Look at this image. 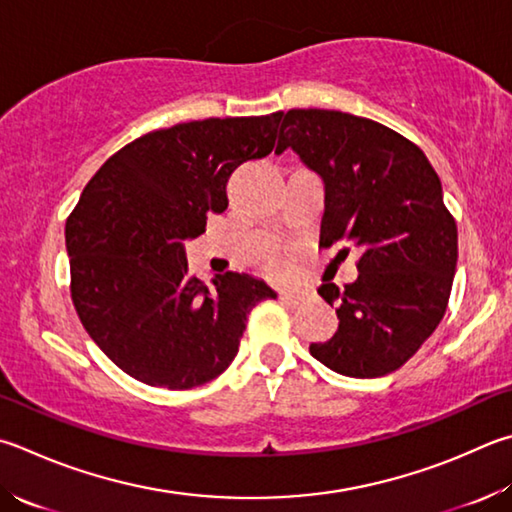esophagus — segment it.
I'll use <instances>...</instances> for the list:
<instances>
[{"instance_id":"1","label":"esophagus","mask_w":512,"mask_h":512,"mask_svg":"<svg viewBox=\"0 0 512 512\" xmlns=\"http://www.w3.org/2000/svg\"><path fill=\"white\" fill-rule=\"evenodd\" d=\"M280 300L288 306H297V304H302L306 300V295L302 291H282Z\"/></svg>"}]
</instances>
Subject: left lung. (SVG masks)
I'll return each mask as SVG.
<instances>
[{"label": "left lung", "instance_id": "obj_1", "mask_svg": "<svg viewBox=\"0 0 512 512\" xmlns=\"http://www.w3.org/2000/svg\"><path fill=\"white\" fill-rule=\"evenodd\" d=\"M286 147L324 181L320 246L360 248L356 282L318 288L340 324L331 340L313 342L311 356L342 376L392 374L448 309L457 224L439 174L405 136L345 111H286L275 152Z\"/></svg>", "mask_w": 512, "mask_h": 512}]
</instances>
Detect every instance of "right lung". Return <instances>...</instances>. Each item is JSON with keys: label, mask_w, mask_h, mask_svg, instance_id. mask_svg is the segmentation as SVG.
Instances as JSON below:
<instances>
[{"label": "right lung", "mask_w": 512, "mask_h": 512, "mask_svg": "<svg viewBox=\"0 0 512 512\" xmlns=\"http://www.w3.org/2000/svg\"><path fill=\"white\" fill-rule=\"evenodd\" d=\"M282 111L206 118L136 138L94 174L67 219L71 300L102 353L152 387L190 389L230 367L248 313L275 297L246 273L203 284L185 241L228 208L241 163L275 150Z\"/></svg>", "instance_id": "1"}]
</instances>
